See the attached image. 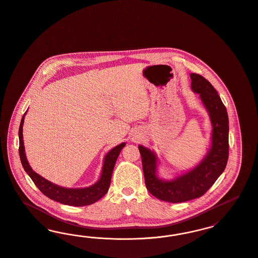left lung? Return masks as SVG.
Masks as SVG:
<instances>
[{
    "instance_id": "obj_1",
    "label": "left lung",
    "mask_w": 258,
    "mask_h": 258,
    "mask_svg": "<svg viewBox=\"0 0 258 258\" xmlns=\"http://www.w3.org/2000/svg\"><path fill=\"white\" fill-rule=\"evenodd\" d=\"M191 89L200 95L212 125L211 144L203 160L171 179L158 175L159 159L154 151L139 145L145 183L149 192L168 203H183L203 196L223 174L228 158V116L216 89L201 75L191 73Z\"/></svg>"
}]
</instances>
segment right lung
Wrapping results in <instances>:
<instances>
[{
    "label": "right lung",
    "instance_id": "right-lung-1",
    "mask_svg": "<svg viewBox=\"0 0 258 258\" xmlns=\"http://www.w3.org/2000/svg\"><path fill=\"white\" fill-rule=\"evenodd\" d=\"M27 113V112H26ZM26 113L23 115L19 127V155L21 163L26 173L30 175L34 184L41 191L45 196L50 198L52 201L60 203L63 205L72 206H85L92 205L102 199L108 191L111 175L113 173L114 166L116 160L120 155L122 149L125 146L123 142L117 145L111 149L103 158V168L100 178L93 185L84 188H66L51 182L50 180L44 178L43 176L35 173L28 162L25 154V146L23 140V124Z\"/></svg>",
    "mask_w": 258,
    "mask_h": 258
}]
</instances>
